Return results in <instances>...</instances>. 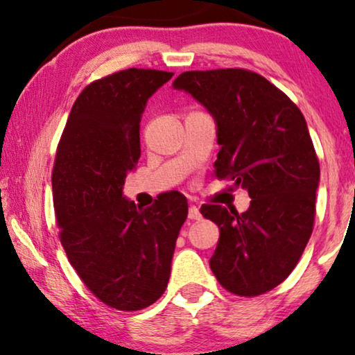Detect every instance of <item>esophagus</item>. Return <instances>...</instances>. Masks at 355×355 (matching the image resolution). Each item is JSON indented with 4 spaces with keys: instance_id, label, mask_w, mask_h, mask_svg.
I'll use <instances>...</instances> for the list:
<instances>
[{
    "instance_id": "34e87169",
    "label": "esophagus",
    "mask_w": 355,
    "mask_h": 355,
    "mask_svg": "<svg viewBox=\"0 0 355 355\" xmlns=\"http://www.w3.org/2000/svg\"><path fill=\"white\" fill-rule=\"evenodd\" d=\"M187 217L191 218V220H200V211H199V207H196V205H191L189 207V211H187Z\"/></svg>"
}]
</instances>
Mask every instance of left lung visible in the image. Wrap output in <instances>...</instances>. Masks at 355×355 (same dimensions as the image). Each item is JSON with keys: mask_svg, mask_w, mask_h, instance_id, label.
Instances as JSON below:
<instances>
[{"mask_svg": "<svg viewBox=\"0 0 355 355\" xmlns=\"http://www.w3.org/2000/svg\"><path fill=\"white\" fill-rule=\"evenodd\" d=\"M173 86L215 117V178L230 179L251 197L243 214L200 207L220 230L211 272L234 295H262L295 269L315 223L320 163L305 117L279 87L243 68L184 71Z\"/></svg>", "mask_w": 355, "mask_h": 355, "instance_id": "left-lung-1", "label": "left lung"}]
</instances>
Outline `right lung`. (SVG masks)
Instances as JSON below:
<instances>
[{
    "mask_svg": "<svg viewBox=\"0 0 355 355\" xmlns=\"http://www.w3.org/2000/svg\"><path fill=\"white\" fill-rule=\"evenodd\" d=\"M174 73L128 68L89 83L73 104L57 146L52 191L58 238L83 284L104 305L137 311L168 287L187 199L159 194L141 209L122 197L140 158L150 96Z\"/></svg>",
    "mask_w": 355,
    "mask_h": 355,
    "instance_id": "obj_1",
    "label": "right lung"
}]
</instances>
